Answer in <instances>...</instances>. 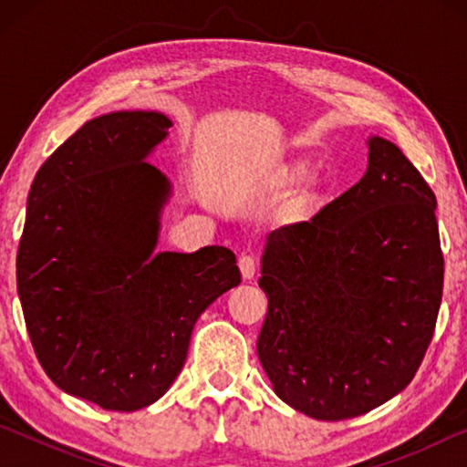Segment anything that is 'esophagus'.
I'll use <instances>...</instances> for the list:
<instances>
[{
	"label": "esophagus",
	"instance_id": "obj_1",
	"mask_svg": "<svg viewBox=\"0 0 467 467\" xmlns=\"http://www.w3.org/2000/svg\"><path fill=\"white\" fill-rule=\"evenodd\" d=\"M239 270H241L244 280H251L253 275H255V272H257L255 257H253V255H241V259H239Z\"/></svg>",
	"mask_w": 467,
	"mask_h": 467
}]
</instances>
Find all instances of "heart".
I'll list each match as a JSON object with an SVG mask.
<instances>
[{"label": "heart", "instance_id": "obj_1", "mask_svg": "<svg viewBox=\"0 0 467 467\" xmlns=\"http://www.w3.org/2000/svg\"><path fill=\"white\" fill-rule=\"evenodd\" d=\"M300 169H303V164L300 162H288V164H282L278 169H274V172L270 175L272 185L288 183V181L295 177ZM319 192H321V183L317 179H305L295 192V205L305 208V205H309L315 197L319 195Z\"/></svg>", "mask_w": 467, "mask_h": 467}]
</instances>
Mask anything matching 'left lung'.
Wrapping results in <instances>:
<instances>
[{
  "label": "left lung",
  "mask_w": 467,
  "mask_h": 467,
  "mask_svg": "<svg viewBox=\"0 0 467 467\" xmlns=\"http://www.w3.org/2000/svg\"><path fill=\"white\" fill-rule=\"evenodd\" d=\"M437 197L389 140L368 138L365 177L311 223L270 233L257 357L275 395L346 420L412 381L442 296Z\"/></svg>",
  "instance_id": "1"
}]
</instances>
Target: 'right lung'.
Here are the masks:
<instances>
[{"label":"right lung","instance_id":"1","mask_svg":"<svg viewBox=\"0 0 467 467\" xmlns=\"http://www.w3.org/2000/svg\"><path fill=\"white\" fill-rule=\"evenodd\" d=\"M171 125L154 110L84 123L38 169L16 255L45 373L115 412L167 393L197 317L241 282L234 253L218 244L154 255L171 183L146 158Z\"/></svg>","mask_w":467,"mask_h":467}]
</instances>
